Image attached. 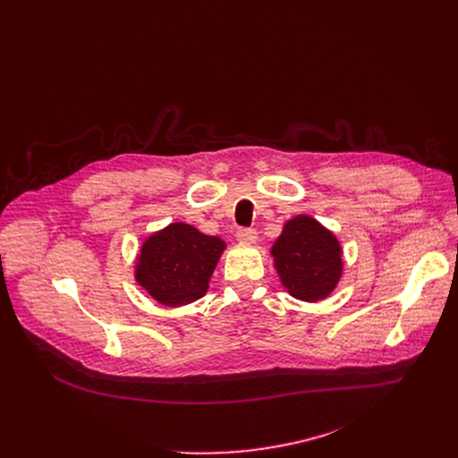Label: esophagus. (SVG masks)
Masks as SVG:
<instances>
[{
    "instance_id": "1",
    "label": "esophagus",
    "mask_w": 458,
    "mask_h": 458,
    "mask_svg": "<svg viewBox=\"0 0 458 458\" xmlns=\"http://www.w3.org/2000/svg\"><path fill=\"white\" fill-rule=\"evenodd\" d=\"M237 241L244 242V244H253L257 241V232L253 228H241L237 230Z\"/></svg>"
}]
</instances>
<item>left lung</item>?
<instances>
[{
    "label": "left lung",
    "mask_w": 458,
    "mask_h": 458,
    "mask_svg": "<svg viewBox=\"0 0 458 458\" xmlns=\"http://www.w3.org/2000/svg\"><path fill=\"white\" fill-rule=\"evenodd\" d=\"M286 292L304 302L328 297L343 277V246L332 230L310 216L286 221L272 250Z\"/></svg>",
    "instance_id": "8db88e82"
}]
</instances>
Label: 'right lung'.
I'll list each match as a JSON object with an SVG mask.
<instances>
[{
    "mask_svg": "<svg viewBox=\"0 0 458 458\" xmlns=\"http://www.w3.org/2000/svg\"><path fill=\"white\" fill-rule=\"evenodd\" d=\"M225 248L221 237L186 223H170L143 241L134 279L159 304L186 306L208 292Z\"/></svg>",
    "mask_w": 458,
    "mask_h": 458,
    "instance_id": "add662e5",
    "label": "right lung"
}]
</instances>
